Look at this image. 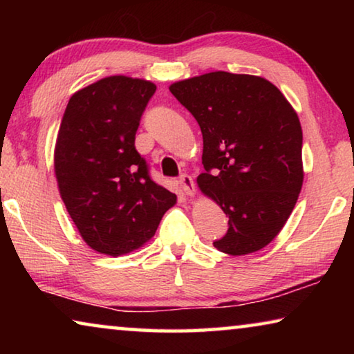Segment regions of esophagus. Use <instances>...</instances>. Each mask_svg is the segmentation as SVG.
<instances>
[{
  "instance_id": "34e87169",
  "label": "esophagus",
  "mask_w": 354,
  "mask_h": 354,
  "mask_svg": "<svg viewBox=\"0 0 354 354\" xmlns=\"http://www.w3.org/2000/svg\"><path fill=\"white\" fill-rule=\"evenodd\" d=\"M178 183H179V185H181V190L184 192L185 195H194L195 194L194 179H192L189 175H185V173H183V175L179 176Z\"/></svg>"
}]
</instances>
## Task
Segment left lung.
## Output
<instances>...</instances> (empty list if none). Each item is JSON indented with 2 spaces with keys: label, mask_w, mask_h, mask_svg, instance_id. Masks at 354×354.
<instances>
[{
  "label": "left lung",
  "mask_w": 354,
  "mask_h": 354,
  "mask_svg": "<svg viewBox=\"0 0 354 354\" xmlns=\"http://www.w3.org/2000/svg\"><path fill=\"white\" fill-rule=\"evenodd\" d=\"M203 134L200 189L223 209L227 231L214 241L242 256L270 243L303 185V133L297 112L259 76L212 71L170 86Z\"/></svg>",
  "instance_id": "left-lung-1"
}]
</instances>
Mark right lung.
I'll return each mask as SVG.
<instances>
[{
  "mask_svg": "<svg viewBox=\"0 0 354 354\" xmlns=\"http://www.w3.org/2000/svg\"><path fill=\"white\" fill-rule=\"evenodd\" d=\"M154 92L149 81L109 76L76 92L64 112L55 151L59 192L80 234L100 253L142 247L176 203L134 145Z\"/></svg>",
  "mask_w": 354,
  "mask_h": 354,
  "instance_id": "add662e5",
  "label": "right lung"
}]
</instances>
